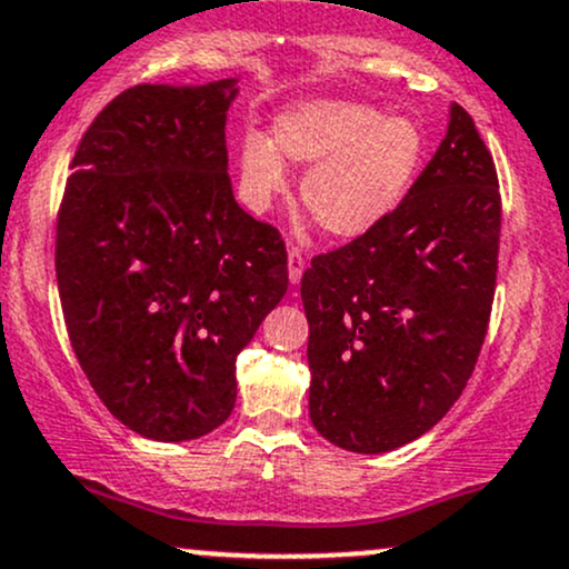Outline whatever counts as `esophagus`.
<instances>
[{"mask_svg":"<svg viewBox=\"0 0 569 569\" xmlns=\"http://www.w3.org/2000/svg\"><path fill=\"white\" fill-rule=\"evenodd\" d=\"M305 272V251H299L297 246L289 248V280L291 283H299Z\"/></svg>","mask_w":569,"mask_h":569,"instance_id":"34e87169","label":"esophagus"}]
</instances>
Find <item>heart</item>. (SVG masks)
Returning <instances> with one entry per match:
<instances>
[{
    "instance_id": "b5f03b06",
    "label": "heart",
    "mask_w": 569,
    "mask_h": 569,
    "mask_svg": "<svg viewBox=\"0 0 569 569\" xmlns=\"http://www.w3.org/2000/svg\"><path fill=\"white\" fill-rule=\"evenodd\" d=\"M426 130L415 117L345 98H312L280 112L272 139L240 141V187L253 211L286 192V160L302 162V202L335 238L375 230L415 184L426 160Z\"/></svg>"
}]
</instances>
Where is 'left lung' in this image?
Segmentation results:
<instances>
[{
  "label": "left lung",
  "mask_w": 569,
  "mask_h": 569,
  "mask_svg": "<svg viewBox=\"0 0 569 569\" xmlns=\"http://www.w3.org/2000/svg\"><path fill=\"white\" fill-rule=\"evenodd\" d=\"M500 189L473 117L449 128L375 230L302 276L310 420L348 452L420 439L471 380L495 299Z\"/></svg>",
  "instance_id": "obj_1"
}]
</instances>
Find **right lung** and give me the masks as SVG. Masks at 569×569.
<instances>
[{
  "label": "right lung",
  "instance_id": "obj_1",
  "mask_svg": "<svg viewBox=\"0 0 569 569\" xmlns=\"http://www.w3.org/2000/svg\"><path fill=\"white\" fill-rule=\"evenodd\" d=\"M234 80L136 84L84 130L56 224L77 361L117 420L189 441L232 415L234 361L289 289L286 243L234 202Z\"/></svg>",
  "mask_w": 569,
  "mask_h": 569
}]
</instances>
